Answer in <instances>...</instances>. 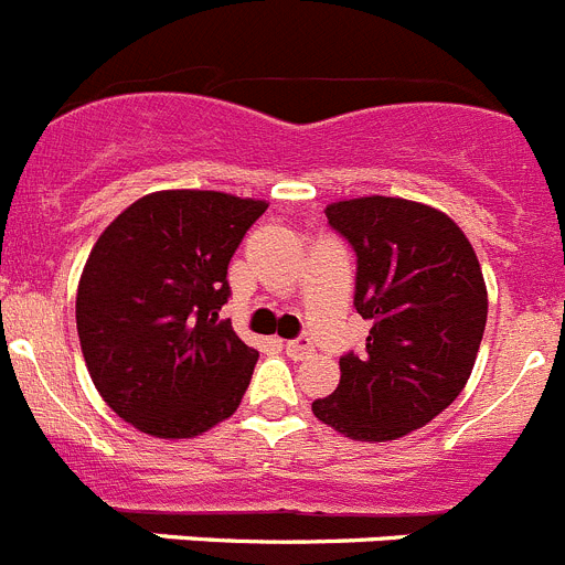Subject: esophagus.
Listing matches in <instances>:
<instances>
[{"label":"esophagus","mask_w":565,"mask_h":565,"mask_svg":"<svg viewBox=\"0 0 565 565\" xmlns=\"http://www.w3.org/2000/svg\"><path fill=\"white\" fill-rule=\"evenodd\" d=\"M311 351H313V344H311V339H306V337L288 339L286 342V353L291 359H306Z\"/></svg>","instance_id":"obj_1"}]
</instances>
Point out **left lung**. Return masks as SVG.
Listing matches in <instances>:
<instances>
[{"label":"left lung","instance_id":"8db88e82","mask_svg":"<svg viewBox=\"0 0 565 565\" xmlns=\"http://www.w3.org/2000/svg\"><path fill=\"white\" fill-rule=\"evenodd\" d=\"M359 259L353 306L371 322L364 351L339 359V387L313 416L353 441H396L463 391L487 328V282L450 214L404 198L328 203Z\"/></svg>","mask_w":565,"mask_h":565}]
</instances>
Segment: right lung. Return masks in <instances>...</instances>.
<instances>
[{
  "instance_id": "obj_1",
  "label": "right lung",
  "mask_w": 565,
  "mask_h": 565,
  "mask_svg": "<svg viewBox=\"0 0 565 565\" xmlns=\"http://www.w3.org/2000/svg\"><path fill=\"white\" fill-rule=\"evenodd\" d=\"M266 201L163 189L124 209L96 239L76 326L96 391L154 438H194L239 407L259 353L221 319L228 259Z\"/></svg>"
}]
</instances>
